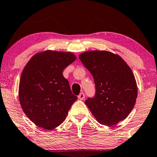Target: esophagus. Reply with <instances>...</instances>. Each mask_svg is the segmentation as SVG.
Returning <instances> with one entry per match:
<instances>
[{"label": "esophagus", "instance_id": "esophagus-1", "mask_svg": "<svg viewBox=\"0 0 157 157\" xmlns=\"http://www.w3.org/2000/svg\"><path fill=\"white\" fill-rule=\"evenodd\" d=\"M78 99H80V100H83V99H84V98H85V94L82 92V93H81L78 96Z\"/></svg>", "mask_w": 157, "mask_h": 157}]
</instances>
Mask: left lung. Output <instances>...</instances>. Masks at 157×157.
I'll use <instances>...</instances> for the list:
<instances>
[{
    "mask_svg": "<svg viewBox=\"0 0 157 157\" xmlns=\"http://www.w3.org/2000/svg\"><path fill=\"white\" fill-rule=\"evenodd\" d=\"M79 59L94 77L96 94L85 104L100 124L115 125L134 108L138 94L132 69L119 55L106 51H89Z\"/></svg>",
    "mask_w": 157,
    "mask_h": 157,
    "instance_id": "left-lung-1",
    "label": "left lung"
}]
</instances>
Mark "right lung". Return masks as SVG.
I'll return each instance as SVG.
<instances>
[{
    "label": "right lung",
    "instance_id": "add662e5",
    "mask_svg": "<svg viewBox=\"0 0 157 157\" xmlns=\"http://www.w3.org/2000/svg\"><path fill=\"white\" fill-rule=\"evenodd\" d=\"M76 59L71 52L48 50L34 55L23 68L19 101L25 115L36 126L50 131L66 119L78 98L62 73Z\"/></svg>",
    "mask_w": 157,
    "mask_h": 157
}]
</instances>
